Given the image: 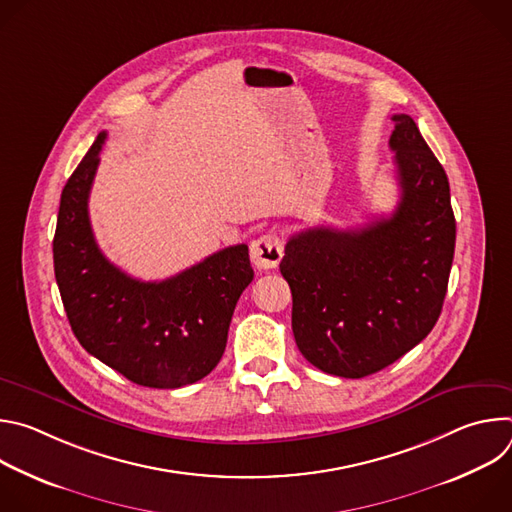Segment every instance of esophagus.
Wrapping results in <instances>:
<instances>
[{
  "label": "esophagus",
  "instance_id": "1",
  "mask_svg": "<svg viewBox=\"0 0 512 512\" xmlns=\"http://www.w3.org/2000/svg\"><path fill=\"white\" fill-rule=\"evenodd\" d=\"M283 257V241L277 233H265L251 243V261L257 269H275Z\"/></svg>",
  "mask_w": 512,
  "mask_h": 512
}]
</instances>
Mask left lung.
Here are the masks:
<instances>
[{
    "label": "left lung",
    "instance_id": "8db88e82",
    "mask_svg": "<svg viewBox=\"0 0 512 512\" xmlns=\"http://www.w3.org/2000/svg\"><path fill=\"white\" fill-rule=\"evenodd\" d=\"M389 145L401 198L391 216L356 229H306L279 263L300 352L316 369L362 379L417 346L442 314L456 247L450 182L409 115Z\"/></svg>",
    "mask_w": 512,
    "mask_h": 512
}]
</instances>
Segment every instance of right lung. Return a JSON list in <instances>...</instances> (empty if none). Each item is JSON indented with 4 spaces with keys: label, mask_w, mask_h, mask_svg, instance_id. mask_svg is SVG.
Wrapping results in <instances>:
<instances>
[{
    "label": "right lung",
    "mask_w": 512,
    "mask_h": 512,
    "mask_svg": "<svg viewBox=\"0 0 512 512\" xmlns=\"http://www.w3.org/2000/svg\"><path fill=\"white\" fill-rule=\"evenodd\" d=\"M107 133L68 178L52 243L66 318L81 346L135 385L178 389L221 360L243 289L253 281L249 247L216 251L164 281H139L99 249L89 194Z\"/></svg>",
    "instance_id": "1"
}]
</instances>
